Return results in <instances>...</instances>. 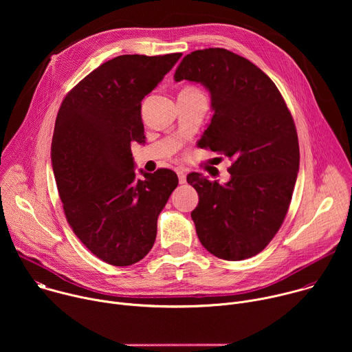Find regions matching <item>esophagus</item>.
Wrapping results in <instances>:
<instances>
[{
  "instance_id": "obj_1",
  "label": "esophagus",
  "mask_w": 352,
  "mask_h": 352,
  "mask_svg": "<svg viewBox=\"0 0 352 352\" xmlns=\"http://www.w3.org/2000/svg\"><path fill=\"white\" fill-rule=\"evenodd\" d=\"M177 175H178L179 184H185V182H186V173H185L184 168H178V170H177Z\"/></svg>"
}]
</instances>
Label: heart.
I'll return each instance as SVG.
<instances>
[{
    "label": "heart",
    "mask_w": 352,
    "mask_h": 352,
    "mask_svg": "<svg viewBox=\"0 0 352 352\" xmlns=\"http://www.w3.org/2000/svg\"><path fill=\"white\" fill-rule=\"evenodd\" d=\"M188 90H193V91H199L197 89H193V87H188Z\"/></svg>",
    "instance_id": "obj_1"
}]
</instances>
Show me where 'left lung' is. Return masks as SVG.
<instances>
[{
  "label": "left lung",
  "instance_id": "1",
  "mask_svg": "<svg viewBox=\"0 0 352 352\" xmlns=\"http://www.w3.org/2000/svg\"><path fill=\"white\" fill-rule=\"evenodd\" d=\"M174 79L210 91L214 114L199 146L232 160L224 185L199 173L186 177L199 195L190 213L199 241L224 261L252 258L277 234L289 208L299 170L292 116L273 80L226 48L185 56Z\"/></svg>",
  "mask_w": 352,
  "mask_h": 352
}]
</instances>
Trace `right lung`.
<instances>
[{"label":"right lung","instance_id":"obj_1","mask_svg":"<svg viewBox=\"0 0 352 352\" xmlns=\"http://www.w3.org/2000/svg\"><path fill=\"white\" fill-rule=\"evenodd\" d=\"M120 56L96 68L64 98L52 164L68 224L93 255L131 266L152 249L157 219L178 185L160 168L136 179L131 142H144L142 100L181 58Z\"/></svg>","mask_w":352,"mask_h":352}]
</instances>
